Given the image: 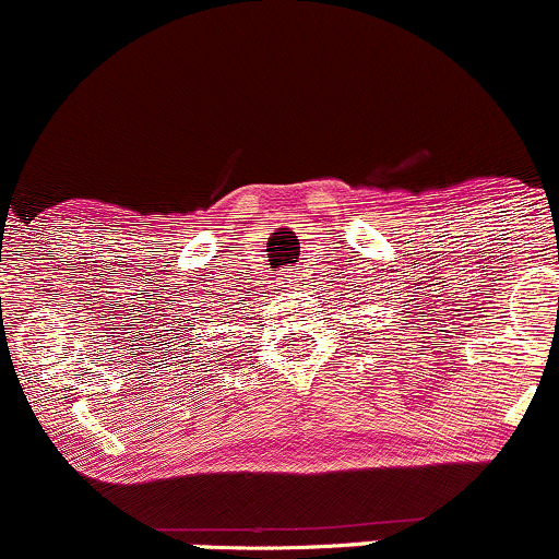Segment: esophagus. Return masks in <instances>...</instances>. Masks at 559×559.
<instances>
[{
	"label": "esophagus",
	"instance_id": "34e87169",
	"mask_svg": "<svg viewBox=\"0 0 559 559\" xmlns=\"http://www.w3.org/2000/svg\"><path fill=\"white\" fill-rule=\"evenodd\" d=\"M281 284H284V292L294 289V286L299 284V275H284V281H281Z\"/></svg>",
	"mask_w": 559,
	"mask_h": 559
}]
</instances>
